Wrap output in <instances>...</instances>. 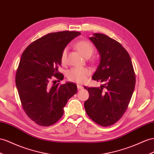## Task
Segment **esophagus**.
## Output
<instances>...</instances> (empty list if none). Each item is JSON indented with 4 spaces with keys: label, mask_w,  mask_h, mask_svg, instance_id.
<instances>
[{
    "label": "esophagus",
    "mask_w": 154,
    "mask_h": 154,
    "mask_svg": "<svg viewBox=\"0 0 154 154\" xmlns=\"http://www.w3.org/2000/svg\"><path fill=\"white\" fill-rule=\"evenodd\" d=\"M77 88H78V90H81L83 88V86H81V85H77Z\"/></svg>",
    "instance_id": "1"
}]
</instances>
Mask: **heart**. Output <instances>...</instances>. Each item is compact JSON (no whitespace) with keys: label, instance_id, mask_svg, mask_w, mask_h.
I'll return each mask as SVG.
<instances>
[{"label":"heart","instance_id":"obj_1","mask_svg":"<svg viewBox=\"0 0 154 154\" xmlns=\"http://www.w3.org/2000/svg\"><path fill=\"white\" fill-rule=\"evenodd\" d=\"M75 48L85 57H90L92 54L94 47L91 43L86 40H81L77 42L75 45ZM68 49L65 48L62 51L61 54V62L65 63L67 58ZM90 71L87 68H73L69 69L67 73V77L70 81L82 83L87 80L90 75Z\"/></svg>","mask_w":154,"mask_h":154}]
</instances>
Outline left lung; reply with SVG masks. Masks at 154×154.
Returning <instances> with one entry per match:
<instances>
[{"mask_svg": "<svg viewBox=\"0 0 154 154\" xmlns=\"http://www.w3.org/2000/svg\"><path fill=\"white\" fill-rule=\"evenodd\" d=\"M99 51L100 62L92 79L103 82L100 87H86L85 102L88 116L101 126L119 120L127 109L135 86V74L128 51L119 42L103 34L89 38Z\"/></svg>", "mask_w": 154, "mask_h": 154, "instance_id": "left-lung-1", "label": "left lung"}]
</instances>
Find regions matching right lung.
Segmentation results:
<instances>
[{
    "label": "right lung",
    "mask_w": 154,
    "mask_h": 154,
    "mask_svg": "<svg viewBox=\"0 0 154 154\" xmlns=\"http://www.w3.org/2000/svg\"><path fill=\"white\" fill-rule=\"evenodd\" d=\"M81 33L75 31L47 34L36 39L23 53L15 75V84L22 107L31 120L41 126H50L59 120L77 85L68 82L51 85L53 77L62 80L58 72L61 54L68 43Z\"/></svg>",
    "instance_id": "right-lung-1"
}]
</instances>
